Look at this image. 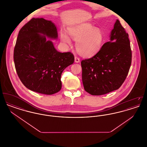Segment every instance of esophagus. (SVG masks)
Returning a JSON list of instances; mask_svg holds the SVG:
<instances>
[{
	"mask_svg": "<svg viewBox=\"0 0 147 147\" xmlns=\"http://www.w3.org/2000/svg\"><path fill=\"white\" fill-rule=\"evenodd\" d=\"M74 59H75V62H76V63H79V62H80V59H79L78 57H77V56L75 57Z\"/></svg>",
	"mask_w": 147,
	"mask_h": 147,
	"instance_id": "34e87169",
	"label": "esophagus"
}]
</instances>
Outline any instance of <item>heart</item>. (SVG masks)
<instances>
[{
	"label": "heart",
	"mask_w": 147,
	"mask_h": 147,
	"mask_svg": "<svg viewBox=\"0 0 147 147\" xmlns=\"http://www.w3.org/2000/svg\"><path fill=\"white\" fill-rule=\"evenodd\" d=\"M70 37L76 41V48L81 56L89 57L95 55L100 49L104 40V35L100 28H94L90 24H85L71 27L68 30ZM62 42L71 45L70 37L62 32Z\"/></svg>",
	"instance_id": "1"
}]
</instances>
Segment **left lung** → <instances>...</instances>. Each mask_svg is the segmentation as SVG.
<instances>
[{"mask_svg":"<svg viewBox=\"0 0 147 147\" xmlns=\"http://www.w3.org/2000/svg\"><path fill=\"white\" fill-rule=\"evenodd\" d=\"M98 53L81 62L85 90L92 95H101L117 90L129 70L132 51L128 34L116 20L110 35Z\"/></svg>","mask_w":147,"mask_h":147,"instance_id":"obj_1","label":"left lung"}]
</instances>
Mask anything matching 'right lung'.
Instances as JSON below:
<instances>
[{
  "label": "right lung",
  "instance_id": "right-lung-1",
  "mask_svg": "<svg viewBox=\"0 0 147 147\" xmlns=\"http://www.w3.org/2000/svg\"><path fill=\"white\" fill-rule=\"evenodd\" d=\"M51 39H57L54 23L32 18L20 29L14 51L15 69L21 82L30 90L52 95L62 88L61 75L74 63L69 52L56 50Z\"/></svg>",
  "mask_w": 147,
  "mask_h": 147
}]
</instances>
